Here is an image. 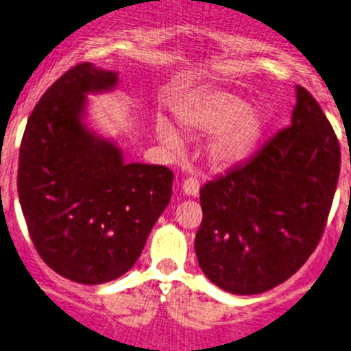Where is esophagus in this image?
<instances>
[{"label":"esophagus","mask_w":351,"mask_h":351,"mask_svg":"<svg viewBox=\"0 0 351 351\" xmlns=\"http://www.w3.org/2000/svg\"><path fill=\"white\" fill-rule=\"evenodd\" d=\"M198 189H200V182L195 178H188L182 182V191H184L186 197H197Z\"/></svg>","instance_id":"1"}]
</instances>
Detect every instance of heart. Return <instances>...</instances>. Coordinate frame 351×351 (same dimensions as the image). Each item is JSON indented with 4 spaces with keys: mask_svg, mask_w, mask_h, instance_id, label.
I'll return each mask as SVG.
<instances>
[{
    "mask_svg": "<svg viewBox=\"0 0 351 351\" xmlns=\"http://www.w3.org/2000/svg\"><path fill=\"white\" fill-rule=\"evenodd\" d=\"M178 118L189 130H215L205 154L215 167H230L247 158L265 128V117L259 109L247 108L242 99L221 90L193 97L179 108ZM156 132L170 149L181 147L178 134L167 121L160 120Z\"/></svg>",
    "mask_w": 351,
    "mask_h": 351,
    "instance_id": "obj_1",
    "label": "heart"
}]
</instances>
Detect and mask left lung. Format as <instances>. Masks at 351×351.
<instances>
[{"label": "left lung", "instance_id": "8db88e82", "mask_svg": "<svg viewBox=\"0 0 351 351\" xmlns=\"http://www.w3.org/2000/svg\"><path fill=\"white\" fill-rule=\"evenodd\" d=\"M295 94L292 123L200 189L198 265L233 294H259L287 280L326 230L341 147L313 95L303 86Z\"/></svg>", "mask_w": 351, "mask_h": 351}]
</instances>
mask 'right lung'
Listing matches in <instances>:
<instances>
[{"label":"right lung","instance_id":"1","mask_svg":"<svg viewBox=\"0 0 351 351\" xmlns=\"http://www.w3.org/2000/svg\"><path fill=\"white\" fill-rule=\"evenodd\" d=\"M117 82L90 62L66 71L34 106L19 153V200L34 249L78 284L127 273L172 197V170L123 163L114 144L82 123L85 94Z\"/></svg>","mask_w":351,"mask_h":351}]
</instances>
